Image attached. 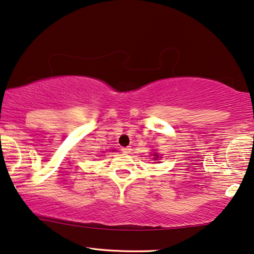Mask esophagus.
Wrapping results in <instances>:
<instances>
[{
    "label": "esophagus",
    "instance_id": "esophagus-1",
    "mask_svg": "<svg viewBox=\"0 0 254 254\" xmlns=\"http://www.w3.org/2000/svg\"><path fill=\"white\" fill-rule=\"evenodd\" d=\"M131 150V147H123L121 148V151L125 152V154H129Z\"/></svg>",
    "mask_w": 254,
    "mask_h": 254
}]
</instances>
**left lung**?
<instances>
[{"mask_svg":"<svg viewBox=\"0 0 254 254\" xmlns=\"http://www.w3.org/2000/svg\"><path fill=\"white\" fill-rule=\"evenodd\" d=\"M154 156H155V157H156V159L158 158V155H157V154H154Z\"/></svg>","mask_w":254,"mask_h":254,"instance_id":"left-lung-1","label":"left lung"}]
</instances>
